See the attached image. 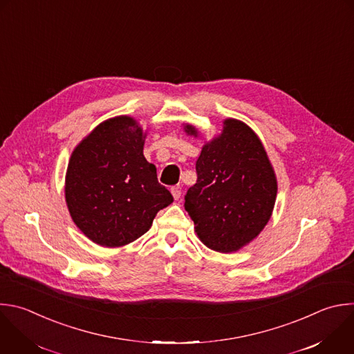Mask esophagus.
I'll return each instance as SVG.
<instances>
[{
	"label": "esophagus",
	"mask_w": 354,
	"mask_h": 354,
	"mask_svg": "<svg viewBox=\"0 0 354 354\" xmlns=\"http://www.w3.org/2000/svg\"><path fill=\"white\" fill-rule=\"evenodd\" d=\"M171 193H172V196H174L175 200H179V198H180V194H182V190H180L179 186H174V187H171Z\"/></svg>",
	"instance_id": "obj_1"
}]
</instances>
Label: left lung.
Masks as SVG:
<instances>
[{
    "mask_svg": "<svg viewBox=\"0 0 354 354\" xmlns=\"http://www.w3.org/2000/svg\"><path fill=\"white\" fill-rule=\"evenodd\" d=\"M183 131L200 136L190 124ZM196 172L185 209L197 238L218 253L238 252L253 242L268 223L278 193L274 167L257 133L226 118L221 133L203 145Z\"/></svg>",
    "mask_w": 354,
    "mask_h": 354,
    "instance_id": "obj_1",
    "label": "left lung"
}]
</instances>
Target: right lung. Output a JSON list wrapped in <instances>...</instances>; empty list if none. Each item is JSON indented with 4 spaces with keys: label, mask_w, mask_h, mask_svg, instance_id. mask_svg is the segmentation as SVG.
Instances as JSON below:
<instances>
[{
    "label": "right lung",
    "mask_w": 354,
    "mask_h": 354,
    "mask_svg": "<svg viewBox=\"0 0 354 354\" xmlns=\"http://www.w3.org/2000/svg\"><path fill=\"white\" fill-rule=\"evenodd\" d=\"M146 138L135 118L118 115L98 124L71 154L65 201L75 225L98 246L135 242L174 201L143 156Z\"/></svg>",
    "instance_id": "right-lung-1"
}]
</instances>
